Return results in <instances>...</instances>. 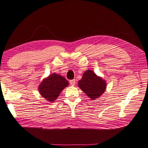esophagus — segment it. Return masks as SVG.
Listing matches in <instances>:
<instances>
[{"instance_id": "34e87169", "label": "esophagus", "mask_w": 148, "mask_h": 148, "mask_svg": "<svg viewBox=\"0 0 148 148\" xmlns=\"http://www.w3.org/2000/svg\"><path fill=\"white\" fill-rule=\"evenodd\" d=\"M69 83H70V84H71V86H74V85H75V83H76L75 80V79H73V80H71V81H69Z\"/></svg>"}]
</instances>
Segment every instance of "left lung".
<instances>
[{
  "instance_id": "8db88e82",
  "label": "left lung",
  "mask_w": 148,
  "mask_h": 148,
  "mask_svg": "<svg viewBox=\"0 0 148 148\" xmlns=\"http://www.w3.org/2000/svg\"><path fill=\"white\" fill-rule=\"evenodd\" d=\"M78 86L86 96L94 100L106 91V83L100 77L97 76L93 71L86 70L82 79L79 81Z\"/></svg>"
}]
</instances>
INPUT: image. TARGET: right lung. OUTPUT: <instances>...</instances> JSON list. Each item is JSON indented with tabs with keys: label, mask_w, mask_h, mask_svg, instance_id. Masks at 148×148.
Returning <instances> with one entry per match:
<instances>
[{
	"label": "right lung",
	"mask_w": 148,
	"mask_h": 148,
	"mask_svg": "<svg viewBox=\"0 0 148 148\" xmlns=\"http://www.w3.org/2000/svg\"><path fill=\"white\" fill-rule=\"evenodd\" d=\"M69 85V82L59 74L53 73L45 79L38 86V91L43 98L54 101L64 89Z\"/></svg>",
	"instance_id": "right-lung-1"
}]
</instances>
